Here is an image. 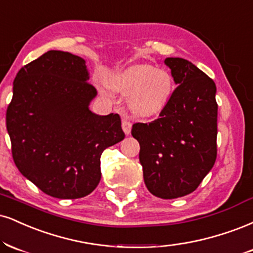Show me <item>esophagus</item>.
Returning <instances> with one entry per match:
<instances>
[{"label":"esophagus","mask_w":253,"mask_h":253,"mask_svg":"<svg viewBox=\"0 0 253 253\" xmlns=\"http://www.w3.org/2000/svg\"><path fill=\"white\" fill-rule=\"evenodd\" d=\"M123 129H124V132H125V134H130V129H132V123H130V121H128V120H123Z\"/></svg>","instance_id":"obj_1"}]
</instances>
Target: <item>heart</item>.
<instances>
[{
  "label": "heart",
  "instance_id": "obj_1",
  "mask_svg": "<svg viewBox=\"0 0 253 253\" xmlns=\"http://www.w3.org/2000/svg\"><path fill=\"white\" fill-rule=\"evenodd\" d=\"M107 84L115 92L128 94L127 103L133 113L148 117L166 106L172 93L173 79L166 69L139 63L109 77Z\"/></svg>",
  "mask_w": 253,
  "mask_h": 253
}]
</instances>
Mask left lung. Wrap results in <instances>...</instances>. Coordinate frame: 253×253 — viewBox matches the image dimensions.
<instances>
[{"instance_id": "left-lung-1", "label": "left lung", "mask_w": 253, "mask_h": 253, "mask_svg": "<svg viewBox=\"0 0 253 253\" xmlns=\"http://www.w3.org/2000/svg\"><path fill=\"white\" fill-rule=\"evenodd\" d=\"M175 84L159 118L138 123L132 135L140 144L139 160L148 191L161 199L192 193L217 158L214 81L190 61L167 57Z\"/></svg>"}]
</instances>
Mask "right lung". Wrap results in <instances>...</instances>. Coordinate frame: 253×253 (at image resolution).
Masks as SVG:
<instances>
[{"mask_svg":"<svg viewBox=\"0 0 253 253\" xmlns=\"http://www.w3.org/2000/svg\"><path fill=\"white\" fill-rule=\"evenodd\" d=\"M86 61L49 50L20 69L7 109L15 165L42 192L59 199L92 193L100 157L125 138L119 114L89 109L96 89Z\"/></svg>","mask_w":253,"mask_h":253,"instance_id":"obj_1","label":"right lung"}]
</instances>
